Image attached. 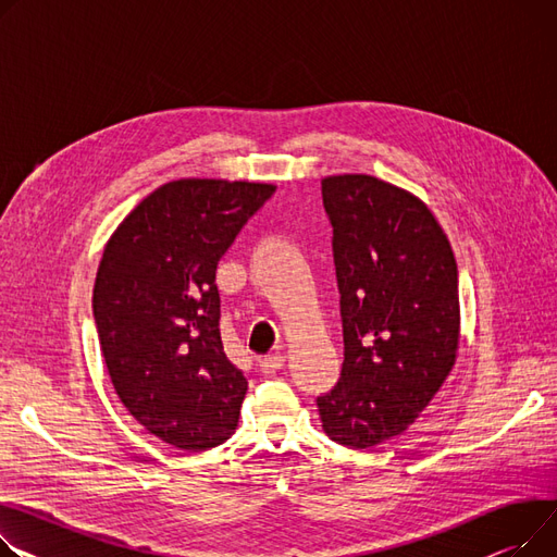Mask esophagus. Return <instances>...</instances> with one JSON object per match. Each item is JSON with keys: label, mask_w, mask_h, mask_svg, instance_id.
<instances>
[{"label": "esophagus", "mask_w": 557, "mask_h": 557, "mask_svg": "<svg viewBox=\"0 0 557 557\" xmlns=\"http://www.w3.org/2000/svg\"><path fill=\"white\" fill-rule=\"evenodd\" d=\"M284 362H286V358L282 354H273V356H267V358L259 360V369H262V374L271 376V374L280 372V369L284 367Z\"/></svg>", "instance_id": "esophagus-1"}]
</instances>
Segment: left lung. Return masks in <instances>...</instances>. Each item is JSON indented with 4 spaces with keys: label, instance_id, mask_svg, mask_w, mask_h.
Instances as JSON below:
<instances>
[{
    "label": "left lung",
    "instance_id": "left-lung-1",
    "mask_svg": "<svg viewBox=\"0 0 557 557\" xmlns=\"http://www.w3.org/2000/svg\"><path fill=\"white\" fill-rule=\"evenodd\" d=\"M333 228L345 360L318 396L331 441L372 448L410 428L450 374L459 345V277L428 206L367 174L322 181Z\"/></svg>",
    "mask_w": 557,
    "mask_h": 557
}]
</instances>
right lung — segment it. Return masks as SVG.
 <instances>
[{
  "label": "right lung",
  "instance_id": "right-lung-1",
  "mask_svg": "<svg viewBox=\"0 0 557 557\" xmlns=\"http://www.w3.org/2000/svg\"><path fill=\"white\" fill-rule=\"evenodd\" d=\"M275 193L269 183L181 178L111 235L94 284L107 372L129 414L174 448L233 436L248 381L221 343L216 264Z\"/></svg>",
  "mask_w": 557,
  "mask_h": 557
}]
</instances>
